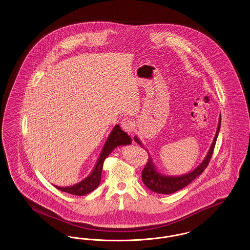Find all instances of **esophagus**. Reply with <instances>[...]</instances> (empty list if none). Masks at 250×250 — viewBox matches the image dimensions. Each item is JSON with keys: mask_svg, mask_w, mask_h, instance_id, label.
I'll return each mask as SVG.
<instances>
[{"mask_svg": "<svg viewBox=\"0 0 250 250\" xmlns=\"http://www.w3.org/2000/svg\"><path fill=\"white\" fill-rule=\"evenodd\" d=\"M121 126L125 132L132 133L134 127H135L134 121L130 119V118H124V119L122 120V122H121Z\"/></svg>", "mask_w": 250, "mask_h": 250, "instance_id": "esophagus-1", "label": "esophagus"}]
</instances>
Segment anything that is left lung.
Here are the masks:
<instances>
[{
    "label": "left lung",
    "mask_w": 250,
    "mask_h": 250,
    "mask_svg": "<svg viewBox=\"0 0 250 250\" xmlns=\"http://www.w3.org/2000/svg\"><path fill=\"white\" fill-rule=\"evenodd\" d=\"M220 125H221V115L219 117V123L217 125L214 141L211 144V147L205 158L203 159V161L194 170H192L189 173L183 174L180 176H169V175L167 176L165 174H161L156 170L153 159L151 158V156H149L148 162L146 163L142 172L143 184L150 190L156 192L158 194H171L188 186L193 180H195L200 174H202V171L208 166L214 152V145L216 143V139L220 129ZM134 140L140 145H142V143L139 141L137 137H135Z\"/></svg>",
    "instance_id": "left-lung-1"
}]
</instances>
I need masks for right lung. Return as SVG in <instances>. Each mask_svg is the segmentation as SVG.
I'll list each match as a JSON object with an SVG mask.
<instances>
[{
	"instance_id": "add662e5",
	"label": "right lung",
	"mask_w": 250,
	"mask_h": 250,
	"mask_svg": "<svg viewBox=\"0 0 250 250\" xmlns=\"http://www.w3.org/2000/svg\"><path fill=\"white\" fill-rule=\"evenodd\" d=\"M132 143L131 138L125 132L122 130L119 125H116L114 128L110 132V134L107 137L106 143L101 151V154L99 155L97 162L95 164L94 169L92 170L91 174L83 180L82 182L67 188H61L54 186L56 188L62 192H66L72 195L76 196H83L93 190L99 186L101 181V173H102V167L105 159L108 155L117 147L122 145H127Z\"/></svg>"
}]
</instances>
